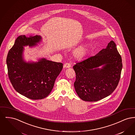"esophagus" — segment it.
<instances>
[{
  "mask_svg": "<svg viewBox=\"0 0 135 135\" xmlns=\"http://www.w3.org/2000/svg\"><path fill=\"white\" fill-rule=\"evenodd\" d=\"M71 67V64L69 63H66L64 65V68H69Z\"/></svg>",
  "mask_w": 135,
  "mask_h": 135,
  "instance_id": "1",
  "label": "esophagus"
}]
</instances>
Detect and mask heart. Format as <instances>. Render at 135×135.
<instances>
[{"label": "heart", "instance_id": "b5f03b06", "mask_svg": "<svg viewBox=\"0 0 135 135\" xmlns=\"http://www.w3.org/2000/svg\"><path fill=\"white\" fill-rule=\"evenodd\" d=\"M86 49L85 47H82L79 48L75 52L76 57L78 58L83 57L86 53Z\"/></svg>", "mask_w": 135, "mask_h": 135}]
</instances>
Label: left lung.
Segmentation results:
<instances>
[{"instance_id": "obj_1", "label": "left lung", "mask_w": 135, "mask_h": 135, "mask_svg": "<svg viewBox=\"0 0 135 135\" xmlns=\"http://www.w3.org/2000/svg\"><path fill=\"white\" fill-rule=\"evenodd\" d=\"M102 65L103 68L99 69ZM122 68V57L111 40L106 49L73 66L76 74L74 86L78 96L88 102L108 96L117 86Z\"/></svg>"}]
</instances>
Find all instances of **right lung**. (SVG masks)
Listing matches in <instances>:
<instances>
[{"label":"right lung","mask_w":135,"mask_h":135,"mask_svg":"<svg viewBox=\"0 0 135 135\" xmlns=\"http://www.w3.org/2000/svg\"><path fill=\"white\" fill-rule=\"evenodd\" d=\"M40 36L27 37L20 35L16 39L7 58L8 76L13 88L32 100L45 98L51 92L55 80L63 69V64L41 59L37 63H26L22 59L23 46L36 45Z\"/></svg>","instance_id":"obj_1"}]
</instances>
